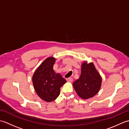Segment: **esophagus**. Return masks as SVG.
<instances>
[{
    "instance_id": "34e87169",
    "label": "esophagus",
    "mask_w": 129,
    "mask_h": 129,
    "mask_svg": "<svg viewBox=\"0 0 129 129\" xmlns=\"http://www.w3.org/2000/svg\"><path fill=\"white\" fill-rule=\"evenodd\" d=\"M73 79L72 78H71L67 79V81L68 82H69V83H72V82L73 81Z\"/></svg>"
}]
</instances>
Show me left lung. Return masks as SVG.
Here are the masks:
<instances>
[{
  "mask_svg": "<svg viewBox=\"0 0 129 129\" xmlns=\"http://www.w3.org/2000/svg\"><path fill=\"white\" fill-rule=\"evenodd\" d=\"M101 83L102 78L93 62L84 61L81 64L80 77L74 82L73 85L79 96L86 100L98 94Z\"/></svg>",
  "mask_w": 129,
  "mask_h": 129,
  "instance_id": "1",
  "label": "left lung"
}]
</instances>
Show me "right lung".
<instances>
[{
	"label": "right lung",
	"mask_w": 129,
	"mask_h": 129,
	"mask_svg": "<svg viewBox=\"0 0 129 129\" xmlns=\"http://www.w3.org/2000/svg\"><path fill=\"white\" fill-rule=\"evenodd\" d=\"M55 61L54 57L46 58L35 71L32 77L35 92L46 102L55 100L60 94V87L67 83L59 73L54 70Z\"/></svg>",
	"instance_id": "right-lung-1"
}]
</instances>
